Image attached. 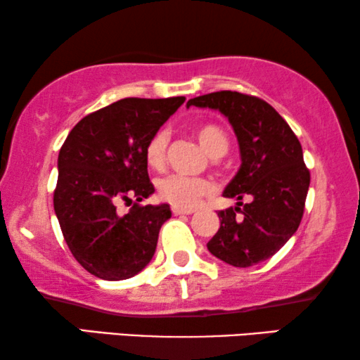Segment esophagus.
Masks as SVG:
<instances>
[{
  "mask_svg": "<svg viewBox=\"0 0 360 360\" xmlns=\"http://www.w3.org/2000/svg\"><path fill=\"white\" fill-rule=\"evenodd\" d=\"M172 213H174L175 216H179V214H191V213H195V210H188V208H179V206H172Z\"/></svg>",
  "mask_w": 360,
  "mask_h": 360,
  "instance_id": "1",
  "label": "esophagus"
}]
</instances>
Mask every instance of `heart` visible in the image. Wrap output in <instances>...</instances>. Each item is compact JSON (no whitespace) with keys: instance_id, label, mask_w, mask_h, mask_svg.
<instances>
[{"instance_id":"heart-1","label":"heart","mask_w":360,"mask_h":360,"mask_svg":"<svg viewBox=\"0 0 360 360\" xmlns=\"http://www.w3.org/2000/svg\"><path fill=\"white\" fill-rule=\"evenodd\" d=\"M193 136L200 142L201 149H203L210 157H221L228 152L229 139L226 132L221 129L218 124L213 122H200L195 124ZM169 131L159 129L150 136L147 141L144 157L146 164L149 169L159 172L165 167L167 160V147H169ZM213 191V185L205 179H190V176L181 175H169L165 179L159 180L157 184V193L167 203L179 206V208H193L200 203L201 198L208 196Z\"/></svg>"}]
</instances>
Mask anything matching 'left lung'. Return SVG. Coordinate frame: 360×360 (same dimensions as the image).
Segmentation results:
<instances>
[{
	"label": "left lung",
	"instance_id": "obj_1",
	"mask_svg": "<svg viewBox=\"0 0 360 360\" xmlns=\"http://www.w3.org/2000/svg\"><path fill=\"white\" fill-rule=\"evenodd\" d=\"M186 106L223 112L238 136L243 160L223 193L238 200V206L219 211L221 226L208 250L234 267L264 262L302 223L309 186L302 144L287 121L257 96L224 90L196 96Z\"/></svg>",
	"mask_w": 360,
	"mask_h": 360
}]
</instances>
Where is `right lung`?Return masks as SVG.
<instances>
[{
    "label": "right lung",
    "mask_w": 360,
    "mask_h": 360,
    "mask_svg": "<svg viewBox=\"0 0 360 360\" xmlns=\"http://www.w3.org/2000/svg\"><path fill=\"white\" fill-rule=\"evenodd\" d=\"M184 101L124 98L78 121L60 147L53 210L73 257L98 278L134 277L155 252L172 211L141 205L155 191L144 149ZM121 200L133 203L126 215Z\"/></svg>",
    "instance_id": "right-lung-1"
}]
</instances>
